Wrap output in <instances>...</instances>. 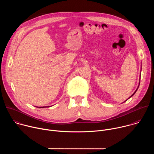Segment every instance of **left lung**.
Listing matches in <instances>:
<instances>
[{
    "label": "left lung",
    "mask_w": 154,
    "mask_h": 154,
    "mask_svg": "<svg viewBox=\"0 0 154 154\" xmlns=\"http://www.w3.org/2000/svg\"><path fill=\"white\" fill-rule=\"evenodd\" d=\"M140 82H139V85H138V88H137V90H135V92H134V94H132V95H131V96H130V97H129V98H128V99H130V97H132V96H134V94H135V93H136V91H137V90H138V87H139V85H140ZM128 99H127V100H125V101H124V102H126V101H127V100H128Z\"/></svg>",
    "instance_id": "obj_1"
}]
</instances>
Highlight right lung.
Wrapping results in <instances>:
<instances>
[{
  "instance_id": "right-lung-1",
  "label": "right lung",
  "mask_w": 154,
  "mask_h": 154,
  "mask_svg": "<svg viewBox=\"0 0 154 154\" xmlns=\"http://www.w3.org/2000/svg\"><path fill=\"white\" fill-rule=\"evenodd\" d=\"M36 107H38V108H45V107H49V106H39H39H36Z\"/></svg>"
}]
</instances>
